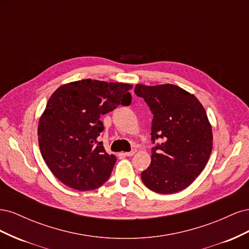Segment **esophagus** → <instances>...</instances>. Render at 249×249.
Segmentation results:
<instances>
[{"instance_id":"obj_1","label":"esophagus","mask_w":249,"mask_h":249,"mask_svg":"<svg viewBox=\"0 0 249 249\" xmlns=\"http://www.w3.org/2000/svg\"><path fill=\"white\" fill-rule=\"evenodd\" d=\"M135 154V150L133 149V150H131V152H127V153H124V155L126 156V157H132L133 155Z\"/></svg>"}]
</instances>
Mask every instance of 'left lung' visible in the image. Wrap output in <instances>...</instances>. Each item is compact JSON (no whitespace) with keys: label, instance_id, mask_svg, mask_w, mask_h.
Wrapping results in <instances>:
<instances>
[{"label":"left lung","instance_id":"8db88e82","mask_svg":"<svg viewBox=\"0 0 249 249\" xmlns=\"http://www.w3.org/2000/svg\"><path fill=\"white\" fill-rule=\"evenodd\" d=\"M134 92L154 115L150 135L156 146L149 167L141 173L142 182L157 193L182 191L200 175L212 153L207 113L193 94L172 84H138Z\"/></svg>","mask_w":249,"mask_h":249}]
</instances>
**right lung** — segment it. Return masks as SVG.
<instances>
[{"mask_svg":"<svg viewBox=\"0 0 249 249\" xmlns=\"http://www.w3.org/2000/svg\"><path fill=\"white\" fill-rule=\"evenodd\" d=\"M132 86L81 80L59 87L39 119L38 143L44 162L59 180L86 191L107 182L116 157L106 153L101 116L119 105L129 106Z\"/></svg>","mask_w":249,"mask_h":249,"instance_id":"add662e5","label":"right lung"}]
</instances>
